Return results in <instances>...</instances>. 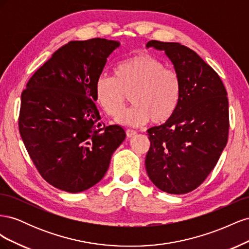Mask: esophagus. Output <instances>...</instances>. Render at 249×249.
Instances as JSON below:
<instances>
[{
    "label": "esophagus",
    "instance_id": "34e87169",
    "mask_svg": "<svg viewBox=\"0 0 249 249\" xmlns=\"http://www.w3.org/2000/svg\"><path fill=\"white\" fill-rule=\"evenodd\" d=\"M125 134H126V136L127 137H133V136H135V135L137 134V132L136 131H134V130H131V129H126L125 130Z\"/></svg>",
    "mask_w": 249,
    "mask_h": 249
}]
</instances>
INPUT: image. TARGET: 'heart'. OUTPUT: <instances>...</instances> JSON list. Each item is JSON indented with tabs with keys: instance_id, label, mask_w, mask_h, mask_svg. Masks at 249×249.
<instances>
[{
	"instance_id": "b5f03b06",
	"label": "heart",
	"mask_w": 249,
	"mask_h": 249,
	"mask_svg": "<svg viewBox=\"0 0 249 249\" xmlns=\"http://www.w3.org/2000/svg\"><path fill=\"white\" fill-rule=\"evenodd\" d=\"M180 92L182 83L178 73L146 53L119 62L113 76L101 74L95 83L96 101L112 117L119 115L127 95L131 94L134 105L120 115L118 120L133 126L144 124L149 119L153 124L166 122L177 110Z\"/></svg>"
}]
</instances>
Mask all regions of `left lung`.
Instances as JSON below:
<instances>
[{"label":"left lung","instance_id":"obj_1","mask_svg":"<svg viewBox=\"0 0 249 249\" xmlns=\"http://www.w3.org/2000/svg\"><path fill=\"white\" fill-rule=\"evenodd\" d=\"M146 47L165 52L182 83L172 116L147 130L146 172L160 190L185 194L207 178L227 145L228 93L218 73L191 49L159 40H150Z\"/></svg>","mask_w":249,"mask_h":249}]
</instances>
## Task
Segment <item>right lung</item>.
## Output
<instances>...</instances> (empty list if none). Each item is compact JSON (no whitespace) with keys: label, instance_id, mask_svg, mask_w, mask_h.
Masks as SVG:
<instances>
[{"label":"right lung","instance_id":"add662e5","mask_svg":"<svg viewBox=\"0 0 249 249\" xmlns=\"http://www.w3.org/2000/svg\"><path fill=\"white\" fill-rule=\"evenodd\" d=\"M119 42L71 41L53 54L20 96L18 130L36 169L71 193L89 189L106 175L125 138L120 125L101 126L95 83Z\"/></svg>","mask_w":249,"mask_h":249}]
</instances>
